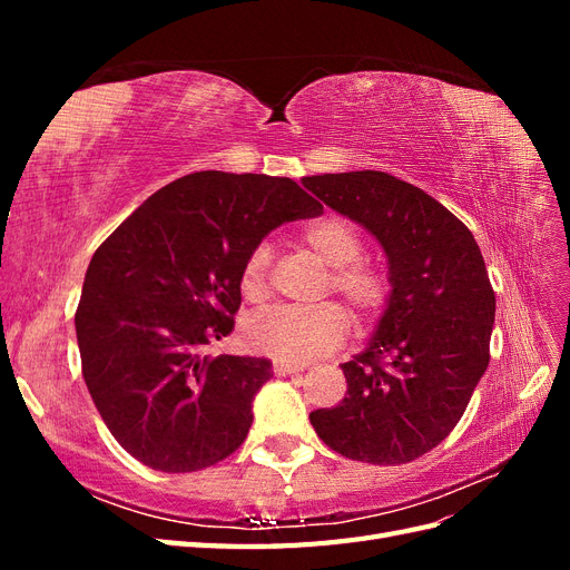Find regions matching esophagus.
<instances>
[{
	"label": "esophagus",
	"mask_w": 570,
	"mask_h": 570,
	"mask_svg": "<svg viewBox=\"0 0 570 570\" xmlns=\"http://www.w3.org/2000/svg\"><path fill=\"white\" fill-rule=\"evenodd\" d=\"M304 364H292V361H273V373L275 375H289V373H299L304 371Z\"/></svg>",
	"instance_id": "obj_1"
}]
</instances>
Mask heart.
<instances>
[{
    "instance_id": "obj_1",
    "label": "heart",
    "mask_w": 570,
    "mask_h": 570,
    "mask_svg": "<svg viewBox=\"0 0 570 570\" xmlns=\"http://www.w3.org/2000/svg\"><path fill=\"white\" fill-rule=\"evenodd\" d=\"M302 245L321 264L331 268V287L335 295L352 306L358 318L375 316L387 302V275L366 262L364 237L350 220L325 216L302 230ZM273 254L268 245H256L243 266V292L249 299H264L271 281ZM350 333V316L337 304H321L312 308L278 306L258 314L247 325V342L256 352L281 361H314L344 342Z\"/></svg>"
}]
</instances>
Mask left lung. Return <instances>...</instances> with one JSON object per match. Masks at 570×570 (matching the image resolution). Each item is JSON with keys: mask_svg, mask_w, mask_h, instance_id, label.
I'll list each match as a JSON object with an SVG mask.
<instances>
[{"mask_svg": "<svg viewBox=\"0 0 570 570\" xmlns=\"http://www.w3.org/2000/svg\"><path fill=\"white\" fill-rule=\"evenodd\" d=\"M302 185L383 245L392 285L366 350L342 364L347 396L308 421L342 456L409 463L452 433L488 371L494 292L485 258L450 209L383 170Z\"/></svg>", "mask_w": 570, "mask_h": 570, "instance_id": "8db88e82", "label": "left lung"}]
</instances>
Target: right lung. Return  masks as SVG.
I'll list each match as a JSON object with an SVG mask.
<instances>
[{"instance_id":"right-lung-1","label":"right lung","mask_w":570,"mask_h":570,"mask_svg":"<svg viewBox=\"0 0 570 570\" xmlns=\"http://www.w3.org/2000/svg\"><path fill=\"white\" fill-rule=\"evenodd\" d=\"M323 206L289 178L197 170L101 243L76 312L82 377L116 442L154 471H202L252 425L268 358L209 354L233 333L247 254Z\"/></svg>"}]
</instances>
